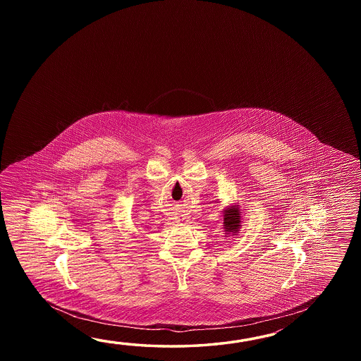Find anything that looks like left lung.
Wrapping results in <instances>:
<instances>
[{
    "label": "left lung",
    "instance_id": "8db88e82",
    "mask_svg": "<svg viewBox=\"0 0 361 361\" xmlns=\"http://www.w3.org/2000/svg\"><path fill=\"white\" fill-rule=\"evenodd\" d=\"M223 228L226 236L238 235L241 228V210L238 204H232L223 209Z\"/></svg>",
    "mask_w": 361,
    "mask_h": 361
}]
</instances>
